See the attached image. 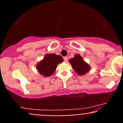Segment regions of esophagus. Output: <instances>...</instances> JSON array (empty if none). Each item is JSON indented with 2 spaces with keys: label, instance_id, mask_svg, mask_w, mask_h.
<instances>
[{
  "label": "esophagus",
  "instance_id": "34e87169",
  "mask_svg": "<svg viewBox=\"0 0 123 123\" xmlns=\"http://www.w3.org/2000/svg\"><path fill=\"white\" fill-rule=\"evenodd\" d=\"M64 62H67L68 61V57H67V56L64 57Z\"/></svg>",
  "mask_w": 123,
  "mask_h": 123
}]
</instances>
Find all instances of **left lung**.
Instances as JSON below:
<instances>
[{
	"instance_id": "8db88e82",
	"label": "left lung",
	"mask_w": 123,
	"mask_h": 123,
	"mask_svg": "<svg viewBox=\"0 0 123 123\" xmlns=\"http://www.w3.org/2000/svg\"><path fill=\"white\" fill-rule=\"evenodd\" d=\"M69 62L71 65L74 71L79 75H83L90 71L91 67L84 61L80 55H75L74 58H71Z\"/></svg>"
}]
</instances>
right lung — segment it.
Here are the masks:
<instances>
[{
	"instance_id": "add662e5",
	"label": "right lung",
	"mask_w": 123,
	"mask_h": 123,
	"mask_svg": "<svg viewBox=\"0 0 123 123\" xmlns=\"http://www.w3.org/2000/svg\"><path fill=\"white\" fill-rule=\"evenodd\" d=\"M63 61L64 59L60 55L55 54H46L43 59L36 64V69L43 76H51L55 71L58 64Z\"/></svg>"
}]
</instances>
